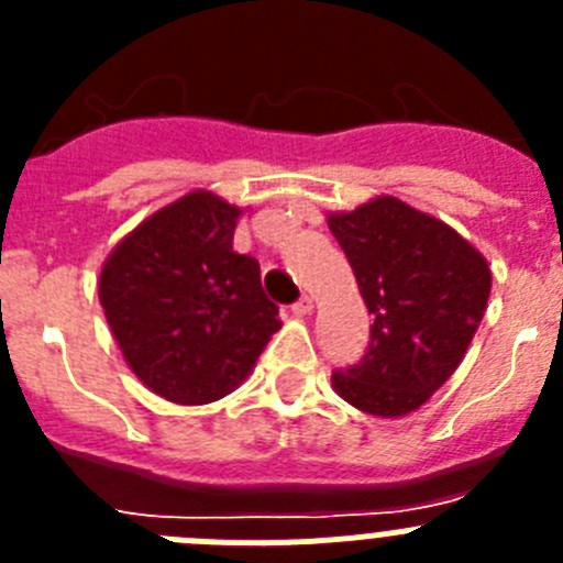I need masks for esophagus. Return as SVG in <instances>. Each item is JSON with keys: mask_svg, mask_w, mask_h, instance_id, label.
I'll return each instance as SVG.
<instances>
[{"mask_svg": "<svg viewBox=\"0 0 563 563\" xmlns=\"http://www.w3.org/2000/svg\"><path fill=\"white\" fill-rule=\"evenodd\" d=\"M312 310H316V301H312L310 296H301L296 301V305H292V312H296L298 318H307V316H312Z\"/></svg>", "mask_w": 563, "mask_h": 563, "instance_id": "esophagus-1", "label": "esophagus"}]
</instances>
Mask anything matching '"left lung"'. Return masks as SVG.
Returning a JSON list of instances; mask_svg holds the SVG:
<instances>
[{
  "instance_id": "left-lung-1",
  "label": "left lung",
  "mask_w": 563,
  "mask_h": 563,
  "mask_svg": "<svg viewBox=\"0 0 563 563\" xmlns=\"http://www.w3.org/2000/svg\"><path fill=\"white\" fill-rule=\"evenodd\" d=\"M375 316L366 355L332 389L372 417H406L456 372L490 296L487 258L397 197L327 217Z\"/></svg>"
}]
</instances>
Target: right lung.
Instances as JSON below:
<instances>
[{
  "mask_svg": "<svg viewBox=\"0 0 563 563\" xmlns=\"http://www.w3.org/2000/svg\"><path fill=\"white\" fill-rule=\"evenodd\" d=\"M239 213L191 191L146 217L101 267L98 298L129 369L180 406L231 395L282 330L258 262L233 251Z\"/></svg>",
  "mask_w": 563,
  "mask_h": 563,
  "instance_id": "obj_1",
  "label": "right lung"
}]
</instances>
